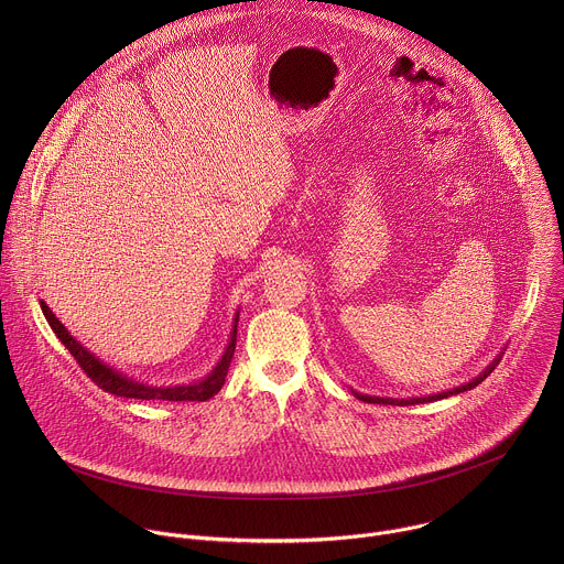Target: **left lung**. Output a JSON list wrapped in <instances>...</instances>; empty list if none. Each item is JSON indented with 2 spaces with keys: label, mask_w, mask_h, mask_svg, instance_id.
<instances>
[{
  "label": "left lung",
  "mask_w": 564,
  "mask_h": 564,
  "mask_svg": "<svg viewBox=\"0 0 564 564\" xmlns=\"http://www.w3.org/2000/svg\"><path fill=\"white\" fill-rule=\"evenodd\" d=\"M502 355L505 352H500L485 370H481L475 379H470V381H466V383H462V386H455V388H451V390H444V392H435V394H426V397H409V399H392V397H372V394H361V392H355L357 394V399H361V401H372V404H388V406H413V404H426V401H437V399H446V397H451V394H459V392H464V390H470V388H475L477 383H481L485 381L494 370H496V366L500 364V359H502Z\"/></svg>",
  "instance_id": "1"
}]
</instances>
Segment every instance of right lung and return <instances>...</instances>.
Masks as SVG:
<instances>
[{
	"label": "right lung",
	"mask_w": 564,
	"mask_h": 564,
	"mask_svg": "<svg viewBox=\"0 0 564 564\" xmlns=\"http://www.w3.org/2000/svg\"><path fill=\"white\" fill-rule=\"evenodd\" d=\"M40 307L48 321L51 330L57 335V339L64 344V348L75 357V361L83 368L105 392L118 394V397H127V399H165V401H207L209 397H214L227 377L234 350H236V328H238V312L234 316L231 324V333H229V341L227 348L223 352V357L218 359V364L212 368V372H207L203 379L198 381H189V383H172V386H158V383H147V381H138L120 370H116L113 366L100 361L91 350H87L83 344H79L66 328L64 324H59V318L53 314V310L40 299Z\"/></svg>",
	"instance_id": "add662e5"
}]
</instances>
